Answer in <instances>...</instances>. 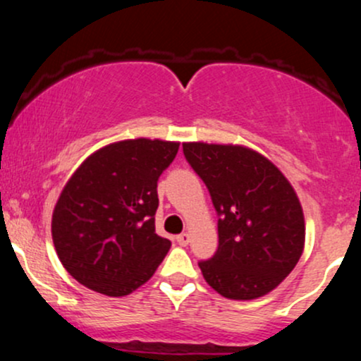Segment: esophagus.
<instances>
[{
	"label": "esophagus",
	"instance_id": "1",
	"mask_svg": "<svg viewBox=\"0 0 361 361\" xmlns=\"http://www.w3.org/2000/svg\"><path fill=\"white\" fill-rule=\"evenodd\" d=\"M176 241H178V244H180V246H186V244L190 243V234L188 233H183V234H180L176 238Z\"/></svg>",
	"mask_w": 361,
	"mask_h": 361
}]
</instances>
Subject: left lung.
Returning a JSON list of instances; mask_svg holds the SVG:
<instances>
[{"label": "left lung", "mask_w": 361, "mask_h": 361, "mask_svg": "<svg viewBox=\"0 0 361 361\" xmlns=\"http://www.w3.org/2000/svg\"><path fill=\"white\" fill-rule=\"evenodd\" d=\"M183 152L219 214L217 251L198 263L205 281L233 300L267 295L304 251L305 222L295 190L270 159L250 147L185 142Z\"/></svg>", "instance_id": "obj_1"}]
</instances>
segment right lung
I'll list each match as a JSON object with an SVG mask.
<instances>
[{"mask_svg": "<svg viewBox=\"0 0 361 361\" xmlns=\"http://www.w3.org/2000/svg\"><path fill=\"white\" fill-rule=\"evenodd\" d=\"M178 147L171 140H118L73 173L52 214L54 246L73 279L123 297L154 275L171 247L156 234L157 180Z\"/></svg>", "mask_w": 361, "mask_h": 361, "instance_id": "1", "label": "right lung"}]
</instances>
